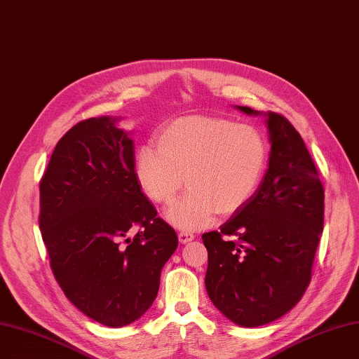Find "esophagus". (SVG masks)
<instances>
[{"instance_id": "esophagus-1", "label": "esophagus", "mask_w": 359, "mask_h": 359, "mask_svg": "<svg viewBox=\"0 0 359 359\" xmlns=\"http://www.w3.org/2000/svg\"><path fill=\"white\" fill-rule=\"evenodd\" d=\"M194 235L192 233H189V231H180L179 233V241L182 242V243H188V242H191V241H194Z\"/></svg>"}]
</instances>
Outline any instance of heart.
I'll use <instances>...</instances> for the list:
<instances>
[{
	"instance_id": "heart-1",
	"label": "heart",
	"mask_w": 359,
	"mask_h": 359,
	"mask_svg": "<svg viewBox=\"0 0 359 359\" xmlns=\"http://www.w3.org/2000/svg\"><path fill=\"white\" fill-rule=\"evenodd\" d=\"M157 145L136 152V182L155 204L170 205L186 179L189 192L165 212L182 230L205 227L217 212H236L267 163L266 141L255 128L220 117H179L161 128Z\"/></svg>"
}]
</instances>
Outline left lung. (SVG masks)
<instances>
[{
	"mask_svg": "<svg viewBox=\"0 0 359 359\" xmlns=\"http://www.w3.org/2000/svg\"><path fill=\"white\" fill-rule=\"evenodd\" d=\"M266 121L271 151L261 184L220 230L202 235L210 299L243 327L271 323L301 301L324 224V188L301 135L282 114Z\"/></svg>",
	"mask_w": 359,
	"mask_h": 359,
	"instance_id": "left-lung-1",
	"label": "left lung"
}]
</instances>
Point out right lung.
I'll return each instance as SVG.
<instances>
[{
	"label": "right lung",
	"mask_w": 359,
	"mask_h": 359,
	"mask_svg": "<svg viewBox=\"0 0 359 359\" xmlns=\"http://www.w3.org/2000/svg\"><path fill=\"white\" fill-rule=\"evenodd\" d=\"M117 117L79 121L60 139L39 183V227L69 301L108 327L141 318L177 248L135 176V151ZM132 226L140 231L129 238Z\"/></svg>",
	"instance_id": "right-lung-1"
}]
</instances>
